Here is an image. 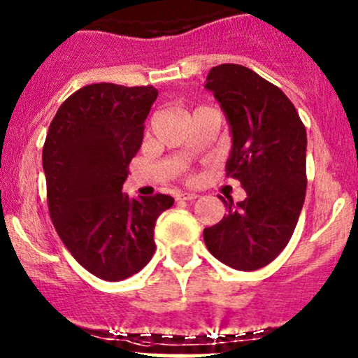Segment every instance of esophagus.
I'll return each mask as SVG.
<instances>
[{
  "instance_id": "esophagus-1",
  "label": "esophagus",
  "mask_w": 358,
  "mask_h": 358,
  "mask_svg": "<svg viewBox=\"0 0 358 358\" xmlns=\"http://www.w3.org/2000/svg\"><path fill=\"white\" fill-rule=\"evenodd\" d=\"M199 195L197 194H190V192H180L178 195H176V200H195Z\"/></svg>"
}]
</instances>
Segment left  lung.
<instances>
[{"instance_id": "1", "label": "left lung", "mask_w": 358, "mask_h": 358, "mask_svg": "<svg viewBox=\"0 0 358 358\" xmlns=\"http://www.w3.org/2000/svg\"><path fill=\"white\" fill-rule=\"evenodd\" d=\"M206 88L229 122L233 146L226 173L241 182L246 199H221L227 214L203 229V241L219 262L251 272L280 255L299 221L308 136L285 93L245 66H215Z\"/></svg>"}]
</instances>
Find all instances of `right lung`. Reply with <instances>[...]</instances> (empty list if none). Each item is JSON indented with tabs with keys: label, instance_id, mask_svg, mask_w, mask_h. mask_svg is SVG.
<instances>
[{
	"label": "right lung",
	"instance_id": "obj_1",
	"mask_svg": "<svg viewBox=\"0 0 358 358\" xmlns=\"http://www.w3.org/2000/svg\"><path fill=\"white\" fill-rule=\"evenodd\" d=\"M156 98L152 86L88 85L59 107L47 132L50 219L74 260L101 280H124L148 265L156 219L175 202L163 194H122Z\"/></svg>",
	"mask_w": 358,
	"mask_h": 358
}]
</instances>
